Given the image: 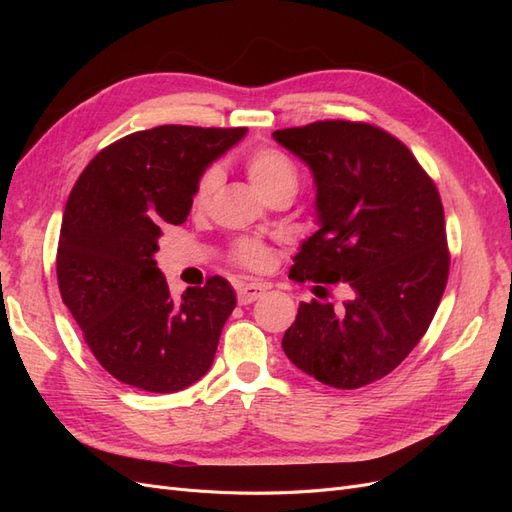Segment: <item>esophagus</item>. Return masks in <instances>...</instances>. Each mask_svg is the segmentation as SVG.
I'll return each mask as SVG.
<instances>
[{
	"mask_svg": "<svg viewBox=\"0 0 512 512\" xmlns=\"http://www.w3.org/2000/svg\"><path fill=\"white\" fill-rule=\"evenodd\" d=\"M267 294V286L262 284H245L237 290V299L241 305H250Z\"/></svg>",
	"mask_w": 512,
	"mask_h": 512,
	"instance_id": "obj_1",
	"label": "esophagus"
}]
</instances>
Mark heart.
I'll list each match as a JSON object with an SVG mask.
<instances>
[{
	"instance_id": "1",
	"label": "heart",
	"mask_w": 512,
	"mask_h": 512,
	"mask_svg": "<svg viewBox=\"0 0 512 512\" xmlns=\"http://www.w3.org/2000/svg\"><path fill=\"white\" fill-rule=\"evenodd\" d=\"M247 179L252 181L254 188L262 198H271L277 194L294 196L301 183V170L288 153L275 145H258L245 153L241 160ZM220 185V170L215 166L205 168L196 179L192 192V211L205 213L211 205V198ZM232 260L237 265L260 271L269 265L267 247L254 239H239L232 247Z\"/></svg>"
}]
</instances>
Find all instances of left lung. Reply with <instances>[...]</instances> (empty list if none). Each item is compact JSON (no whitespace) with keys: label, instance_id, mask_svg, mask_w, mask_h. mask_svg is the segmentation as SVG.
<instances>
[{"label":"left lung","instance_id":"obj_1","mask_svg":"<svg viewBox=\"0 0 512 512\" xmlns=\"http://www.w3.org/2000/svg\"><path fill=\"white\" fill-rule=\"evenodd\" d=\"M273 136L309 164L318 188L320 230L301 245L290 280L354 290L342 309L301 303L282 348L318 382L361 389L389 376L436 316L451 267L438 188L374 123L324 119Z\"/></svg>","mask_w":512,"mask_h":512}]
</instances>
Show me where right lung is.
Masks as SVG:
<instances>
[{
    "instance_id": "obj_1",
    "label": "right lung",
    "mask_w": 512,
    "mask_h": 512,
    "mask_svg": "<svg viewBox=\"0 0 512 512\" xmlns=\"http://www.w3.org/2000/svg\"><path fill=\"white\" fill-rule=\"evenodd\" d=\"M245 128L158 126L104 147L76 179L61 220L57 284L91 354L123 384L175 393L213 363L237 294L224 277L170 297L162 228L188 220L200 173Z\"/></svg>"
}]
</instances>
